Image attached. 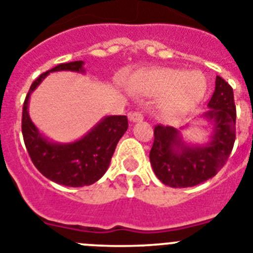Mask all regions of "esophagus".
Here are the masks:
<instances>
[{
    "label": "esophagus",
    "mask_w": 253,
    "mask_h": 253,
    "mask_svg": "<svg viewBox=\"0 0 253 253\" xmlns=\"http://www.w3.org/2000/svg\"><path fill=\"white\" fill-rule=\"evenodd\" d=\"M129 119H130V122L137 123V122H142L143 120V114L141 111H134L129 114Z\"/></svg>",
    "instance_id": "1"
}]
</instances>
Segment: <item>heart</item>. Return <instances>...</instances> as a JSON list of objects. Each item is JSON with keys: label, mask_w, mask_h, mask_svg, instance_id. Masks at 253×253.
I'll use <instances>...</instances> for the list:
<instances>
[{"label": "heart", "mask_w": 253, "mask_h": 253, "mask_svg": "<svg viewBox=\"0 0 253 253\" xmlns=\"http://www.w3.org/2000/svg\"><path fill=\"white\" fill-rule=\"evenodd\" d=\"M206 79L200 71L187 73L170 68L147 71L135 82V90L143 96H164L160 114L166 120H175L198 105L206 93Z\"/></svg>", "instance_id": "heart-1"}]
</instances>
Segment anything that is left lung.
<instances>
[{"instance_id":"obj_1","label":"left lung","mask_w":253,"mask_h":253,"mask_svg":"<svg viewBox=\"0 0 253 253\" xmlns=\"http://www.w3.org/2000/svg\"><path fill=\"white\" fill-rule=\"evenodd\" d=\"M202 118L212 124L210 141L189 144L180 130L172 126H155L150 161L157 178L172 188H187L215 176L233 150L235 141V112L233 88L216 77L215 90Z\"/></svg>"}]
</instances>
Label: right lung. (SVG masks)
Here are the masks:
<instances>
[{
    "label": "right lung",
    "instance_id": "1",
    "mask_svg": "<svg viewBox=\"0 0 253 253\" xmlns=\"http://www.w3.org/2000/svg\"><path fill=\"white\" fill-rule=\"evenodd\" d=\"M83 61L60 64L37 78L30 85L23 106L21 131L34 166L43 175L66 187H84L96 183L109 169L116 144L128 129V118L124 115L105 116L78 141L57 143L38 130L29 116L30 94L49 73L75 71L83 74Z\"/></svg>",
    "mask_w": 253,
    "mask_h": 253
}]
</instances>
